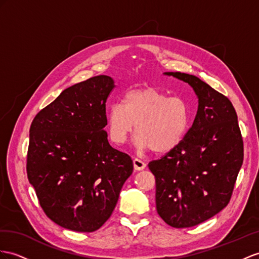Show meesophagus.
Here are the masks:
<instances>
[{
    "label": "esophagus",
    "instance_id": "1",
    "mask_svg": "<svg viewBox=\"0 0 259 259\" xmlns=\"http://www.w3.org/2000/svg\"><path fill=\"white\" fill-rule=\"evenodd\" d=\"M145 166H147V164L141 161L140 158H134V167L136 170H142Z\"/></svg>",
    "mask_w": 259,
    "mask_h": 259
}]
</instances>
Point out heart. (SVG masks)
<instances>
[{
  "instance_id": "heart-1",
  "label": "heart",
  "mask_w": 259,
  "mask_h": 259,
  "mask_svg": "<svg viewBox=\"0 0 259 259\" xmlns=\"http://www.w3.org/2000/svg\"><path fill=\"white\" fill-rule=\"evenodd\" d=\"M190 107L182 97H168L153 86L125 93L121 104L114 103L106 114L110 141L127 142L136 124L138 149L168 153L182 143L190 127Z\"/></svg>"
}]
</instances>
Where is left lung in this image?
<instances>
[{"mask_svg": "<svg viewBox=\"0 0 259 259\" xmlns=\"http://www.w3.org/2000/svg\"><path fill=\"white\" fill-rule=\"evenodd\" d=\"M164 74L193 88L198 110L182 143L149 168L155 176L158 215L173 228H190L228 205L243 164V139L228 97L195 75Z\"/></svg>", "mask_w": 259, "mask_h": 259, "instance_id": "1", "label": "left lung"}]
</instances>
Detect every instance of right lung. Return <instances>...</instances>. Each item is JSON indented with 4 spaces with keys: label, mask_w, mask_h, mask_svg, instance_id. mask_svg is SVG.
Segmentation results:
<instances>
[{
    "label": "right lung",
    "mask_w": 259,
    "mask_h": 259,
    "mask_svg": "<svg viewBox=\"0 0 259 259\" xmlns=\"http://www.w3.org/2000/svg\"><path fill=\"white\" fill-rule=\"evenodd\" d=\"M114 88L107 75L72 85L31 122L28 181L45 213L64 229L101 228L134 170L131 157L110 147L104 129Z\"/></svg>",
    "instance_id": "obj_1"
}]
</instances>
